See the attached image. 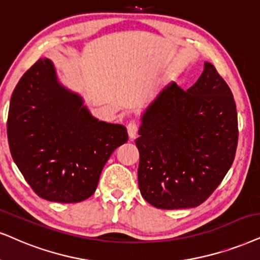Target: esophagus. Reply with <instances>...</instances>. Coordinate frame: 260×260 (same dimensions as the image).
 I'll use <instances>...</instances> for the list:
<instances>
[{"label": "esophagus", "instance_id": "34e87169", "mask_svg": "<svg viewBox=\"0 0 260 260\" xmlns=\"http://www.w3.org/2000/svg\"><path fill=\"white\" fill-rule=\"evenodd\" d=\"M138 123L136 121H131L129 123L127 124V132H128V136H129V139H136L137 137V133H138Z\"/></svg>", "mask_w": 260, "mask_h": 260}]
</instances>
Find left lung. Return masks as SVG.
Segmentation results:
<instances>
[{
    "label": "left lung",
    "instance_id": "1",
    "mask_svg": "<svg viewBox=\"0 0 260 260\" xmlns=\"http://www.w3.org/2000/svg\"><path fill=\"white\" fill-rule=\"evenodd\" d=\"M138 133L143 198L157 209L196 208L217 188L234 160L239 131L231 88L205 62L187 91L175 83L159 91L141 115Z\"/></svg>",
    "mask_w": 260,
    "mask_h": 260
}]
</instances>
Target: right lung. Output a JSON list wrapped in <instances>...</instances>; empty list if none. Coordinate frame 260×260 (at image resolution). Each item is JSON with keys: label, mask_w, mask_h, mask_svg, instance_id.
I'll return each mask as SVG.
<instances>
[{"label": "right lung", "mask_w": 260, "mask_h": 260, "mask_svg": "<svg viewBox=\"0 0 260 260\" xmlns=\"http://www.w3.org/2000/svg\"><path fill=\"white\" fill-rule=\"evenodd\" d=\"M7 134L13 159L31 188L57 203L93 194L107 160L128 140L122 124L92 116L83 97L58 81L45 57L13 91Z\"/></svg>", "instance_id": "add662e5"}]
</instances>
